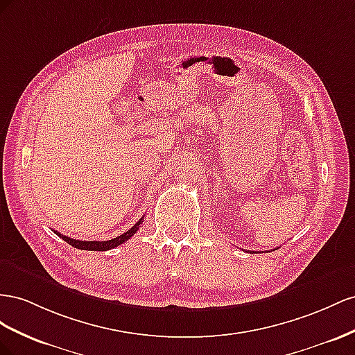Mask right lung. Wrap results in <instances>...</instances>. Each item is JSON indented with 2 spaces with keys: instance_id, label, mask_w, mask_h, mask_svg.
Returning a JSON list of instances; mask_svg holds the SVG:
<instances>
[{
  "instance_id": "right-lung-1",
  "label": "right lung",
  "mask_w": 355,
  "mask_h": 355,
  "mask_svg": "<svg viewBox=\"0 0 355 355\" xmlns=\"http://www.w3.org/2000/svg\"><path fill=\"white\" fill-rule=\"evenodd\" d=\"M143 220L144 218H139L138 223H135V225L130 227L128 232H125V234H121L120 236L117 238H113V239H108V241H78V239H73V238H68L62 234H59V232H55V234L58 236L62 238L65 242H68L69 245H73L74 248H78V250H87V251H107V250H111L120 244H123V242H126L128 239L132 238L137 230L139 229V226L143 225Z\"/></svg>"
}]
</instances>
